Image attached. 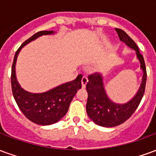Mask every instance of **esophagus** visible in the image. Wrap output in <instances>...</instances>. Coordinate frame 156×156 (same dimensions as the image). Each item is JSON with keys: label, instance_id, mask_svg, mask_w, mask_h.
<instances>
[{"label": "esophagus", "instance_id": "1", "mask_svg": "<svg viewBox=\"0 0 156 156\" xmlns=\"http://www.w3.org/2000/svg\"><path fill=\"white\" fill-rule=\"evenodd\" d=\"M88 78L86 77V76H83V78H82L81 83H82V87L83 88H85L86 87V84H87V83H88Z\"/></svg>", "mask_w": 156, "mask_h": 156}]
</instances>
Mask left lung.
Returning <instances> with one entry per match:
<instances>
[{
	"label": "left lung",
	"instance_id": "left-lung-1",
	"mask_svg": "<svg viewBox=\"0 0 156 156\" xmlns=\"http://www.w3.org/2000/svg\"><path fill=\"white\" fill-rule=\"evenodd\" d=\"M115 31L121 41H124L128 47L135 50L144 74L136 95L130 101L124 105L115 104L108 98L101 75L99 73L88 75V82L86 84V89L88 92V101L86 105L87 114L95 124L103 127H115L119 125L134 114L144 96L147 78L144 58L139 51L137 45L123 30L116 28Z\"/></svg>",
	"mask_w": 156,
	"mask_h": 156
}]
</instances>
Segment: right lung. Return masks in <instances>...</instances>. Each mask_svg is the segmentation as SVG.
I'll return each instance as SVG.
<instances>
[{"label": "right lung", "instance_id": "right-lung-1", "mask_svg": "<svg viewBox=\"0 0 156 156\" xmlns=\"http://www.w3.org/2000/svg\"><path fill=\"white\" fill-rule=\"evenodd\" d=\"M52 31H41L35 33L25 41L16 51L12 67V90L19 108L23 115L35 124L50 125L55 124L63 117L69 108L76 93L82 88V76L78 75L74 80L61 84L49 91L41 94H32L21 88L16 77V62L18 53L25 45L42 35L53 34Z\"/></svg>", "mask_w": 156, "mask_h": 156}]
</instances>
